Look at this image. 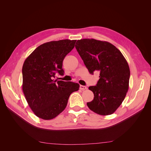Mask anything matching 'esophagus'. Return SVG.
Here are the masks:
<instances>
[{"label":"esophagus","instance_id":"1","mask_svg":"<svg viewBox=\"0 0 151 151\" xmlns=\"http://www.w3.org/2000/svg\"><path fill=\"white\" fill-rule=\"evenodd\" d=\"M80 89L83 90V91H84V90H86V89H87V87H86V86H85L80 85Z\"/></svg>","mask_w":151,"mask_h":151}]
</instances>
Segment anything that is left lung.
<instances>
[{"mask_svg":"<svg viewBox=\"0 0 151 151\" xmlns=\"http://www.w3.org/2000/svg\"><path fill=\"white\" fill-rule=\"evenodd\" d=\"M76 48L90 74L99 72L97 84L89 87L94 99L87 105L101 115H111L129 89L130 68L121 52L111 43L94 39L77 40Z\"/></svg>","mask_w":151,"mask_h":151,"instance_id":"8db88e82","label":"left lung"}]
</instances>
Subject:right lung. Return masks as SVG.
I'll return each instance as SVG.
<instances>
[{
  "mask_svg": "<svg viewBox=\"0 0 151 151\" xmlns=\"http://www.w3.org/2000/svg\"><path fill=\"white\" fill-rule=\"evenodd\" d=\"M76 42L62 40L43 43L24 62L22 91L31 110L42 119L58 116L66 108L71 93L79 90V84L54 79L57 72L63 75V60Z\"/></svg>",
  "mask_w": 151,
  "mask_h": 151,
  "instance_id": "add662e5",
  "label": "right lung"
}]
</instances>
